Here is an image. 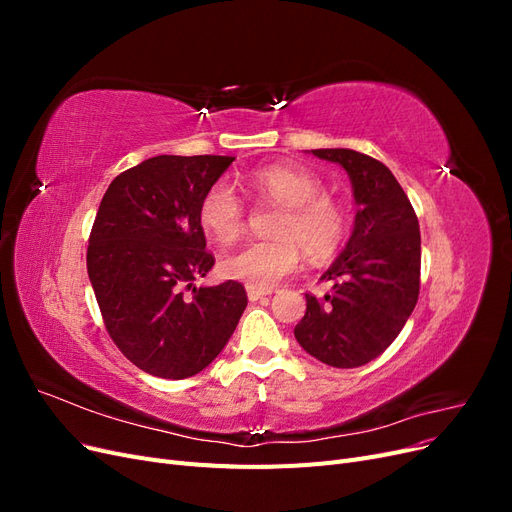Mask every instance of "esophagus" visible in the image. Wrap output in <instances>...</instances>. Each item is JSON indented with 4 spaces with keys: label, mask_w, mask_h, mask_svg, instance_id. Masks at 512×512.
Masks as SVG:
<instances>
[{
    "label": "esophagus",
    "mask_w": 512,
    "mask_h": 512,
    "mask_svg": "<svg viewBox=\"0 0 512 512\" xmlns=\"http://www.w3.org/2000/svg\"><path fill=\"white\" fill-rule=\"evenodd\" d=\"M271 294V288H256V286H247V297L250 301H258V299H265Z\"/></svg>",
    "instance_id": "obj_1"
}]
</instances>
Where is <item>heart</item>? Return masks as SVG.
I'll return each mask as SVG.
<instances>
[{
    "instance_id": "b5f03b06",
    "label": "heart",
    "mask_w": 512,
    "mask_h": 512,
    "mask_svg": "<svg viewBox=\"0 0 512 512\" xmlns=\"http://www.w3.org/2000/svg\"><path fill=\"white\" fill-rule=\"evenodd\" d=\"M247 188L260 200L282 205L271 232L275 237L245 243L222 258L230 280L271 288L299 267L301 250L314 262L331 258L344 243L348 215L337 198L324 192L322 179L303 166L269 164L247 175ZM198 222L215 243H232L245 226V205L226 181H215L200 198Z\"/></svg>"
}]
</instances>
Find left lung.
<instances>
[{"label": "left lung", "mask_w": 512, "mask_h": 512, "mask_svg": "<svg viewBox=\"0 0 512 512\" xmlns=\"http://www.w3.org/2000/svg\"><path fill=\"white\" fill-rule=\"evenodd\" d=\"M337 162L352 181L356 218L344 252L322 275L333 290L305 294L294 327L305 352L331 367H361L404 329L421 290V230L406 192L376 158L352 149H312Z\"/></svg>", "instance_id": "obj_1"}]
</instances>
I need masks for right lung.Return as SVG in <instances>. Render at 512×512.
I'll return each mask as SVG.
<instances>
[{
  "instance_id": "right-lung-1",
  "label": "right lung",
  "mask_w": 512,
  "mask_h": 512,
  "mask_svg": "<svg viewBox=\"0 0 512 512\" xmlns=\"http://www.w3.org/2000/svg\"><path fill=\"white\" fill-rule=\"evenodd\" d=\"M230 156H156L113 179L96 213L87 273L104 327L128 361L183 380L222 352L247 305L228 280L196 288L215 265L198 222Z\"/></svg>"
}]
</instances>
